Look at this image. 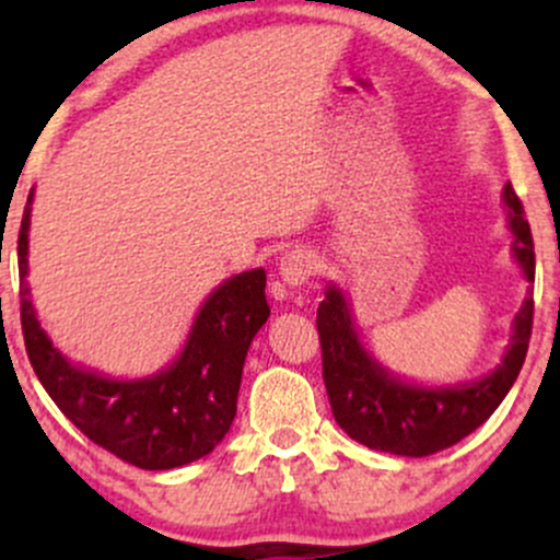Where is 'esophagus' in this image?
Here are the masks:
<instances>
[{
  "instance_id": "34e87169",
  "label": "esophagus",
  "mask_w": 560,
  "mask_h": 560,
  "mask_svg": "<svg viewBox=\"0 0 560 560\" xmlns=\"http://www.w3.org/2000/svg\"><path fill=\"white\" fill-rule=\"evenodd\" d=\"M316 258H313L311 253H305V249H292V253H287L279 262V276L287 287L307 284V281L316 276Z\"/></svg>"
}]
</instances>
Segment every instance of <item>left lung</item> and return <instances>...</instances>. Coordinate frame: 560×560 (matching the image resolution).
Returning <instances> with one entry per match:
<instances>
[{
	"mask_svg": "<svg viewBox=\"0 0 560 560\" xmlns=\"http://www.w3.org/2000/svg\"><path fill=\"white\" fill-rule=\"evenodd\" d=\"M503 202L508 229L513 234V258L526 281H535V242L524 205L511 184H505ZM535 300H524L513 318L511 345L503 363L477 382L450 387H421L392 376L358 339L350 305L342 289L326 287V300L318 305V339L324 358V384L329 392L331 413L339 427L361 445L392 455H423L453 447L494 413L508 389L522 371L532 337Z\"/></svg>",
	"mask_w": 560,
	"mask_h": 560,
	"instance_id": "8db88e82",
	"label": "left lung"
}]
</instances>
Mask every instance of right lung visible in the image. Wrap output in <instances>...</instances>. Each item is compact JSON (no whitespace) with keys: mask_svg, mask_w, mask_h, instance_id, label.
I'll return each instance as SVG.
<instances>
[{"mask_svg":"<svg viewBox=\"0 0 560 560\" xmlns=\"http://www.w3.org/2000/svg\"><path fill=\"white\" fill-rule=\"evenodd\" d=\"M31 202L18 234L21 324L28 361L57 408L94 445L126 464L165 471L208 455L236 416L244 358L271 316L266 271L231 276L199 307L182 355L144 378H110L73 365L38 324L28 276Z\"/></svg>","mask_w":560,"mask_h":560,"instance_id":"1","label":"right lung"}]
</instances>
